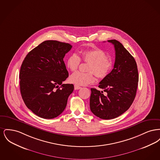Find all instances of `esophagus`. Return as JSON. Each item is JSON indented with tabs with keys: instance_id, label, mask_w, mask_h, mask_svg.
I'll use <instances>...</instances> for the list:
<instances>
[{
	"instance_id": "esophagus-1",
	"label": "esophagus",
	"mask_w": 160,
	"mask_h": 160,
	"mask_svg": "<svg viewBox=\"0 0 160 160\" xmlns=\"http://www.w3.org/2000/svg\"><path fill=\"white\" fill-rule=\"evenodd\" d=\"M82 88L80 87V86H78V85H77V84H75L74 85V89L75 90H78V89H81Z\"/></svg>"
}]
</instances>
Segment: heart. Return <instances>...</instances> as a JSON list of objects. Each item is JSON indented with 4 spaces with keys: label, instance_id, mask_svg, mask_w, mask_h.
Returning <instances> with one entry per match:
<instances>
[{
    "label": "heart",
    "instance_id": "1",
    "mask_svg": "<svg viewBox=\"0 0 160 160\" xmlns=\"http://www.w3.org/2000/svg\"><path fill=\"white\" fill-rule=\"evenodd\" d=\"M80 60L89 63L88 71L82 72L77 71L69 78L71 83L79 86H85L95 81V76L103 78L108 75L113 67L112 61L106 57V54L99 48H93L80 51L79 56L71 54L67 60V67L71 71H75L78 68Z\"/></svg>",
    "mask_w": 160,
    "mask_h": 160
}]
</instances>
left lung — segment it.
<instances>
[{"label": "left lung", "instance_id": "1", "mask_svg": "<svg viewBox=\"0 0 160 160\" xmlns=\"http://www.w3.org/2000/svg\"><path fill=\"white\" fill-rule=\"evenodd\" d=\"M114 45V67L98 86L103 91L91 88L90 108L102 119H114L125 112L133 102L137 92L138 73L134 58L116 39L108 40Z\"/></svg>", "mask_w": 160, "mask_h": 160}]
</instances>
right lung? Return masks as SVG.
<instances>
[{"label": "right lung", "mask_w": 160, "mask_h": 160, "mask_svg": "<svg viewBox=\"0 0 160 160\" xmlns=\"http://www.w3.org/2000/svg\"><path fill=\"white\" fill-rule=\"evenodd\" d=\"M71 48L68 43L45 41L32 50L22 64L19 78L22 98L40 118L53 119L60 115L74 91L72 84H62L68 77L63 58Z\"/></svg>", "instance_id": "1"}]
</instances>
